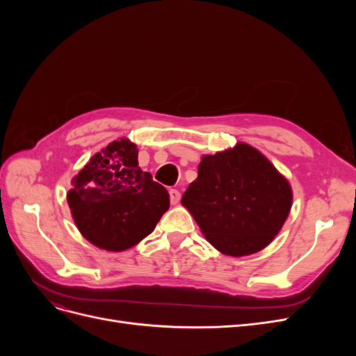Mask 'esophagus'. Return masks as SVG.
Returning <instances> with one entry per match:
<instances>
[{
	"label": "esophagus",
	"instance_id": "esophagus-1",
	"mask_svg": "<svg viewBox=\"0 0 356 356\" xmlns=\"http://www.w3.org/2000/svg\"><path fill=\"white\" fill-rule=\"evenodd\" d=\"M169 196H170V203H172V204H178V203H179V200H181V193H179V190L170 188V190H169Z\"/></svg>",
	"mask_w": 356,
	"mask_h": 356
}]
</instances>
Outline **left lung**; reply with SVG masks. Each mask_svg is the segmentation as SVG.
<instances>
[{"mask_svg":"<svg viewBox=\"0 0 356 356\" xmlns=\"http://www.w3.org/2000/svg\"><path fill=\"white\" fill-rule=\"evenodd\" d=\"M181 203L207 241L224 255H251L281 232L293 188L270 160L250 144L204 154Z\"/></svg>","mask_w":356,"mask_h":356,"instance_id":"8db88e82","label":"left lung"}]
</instances>
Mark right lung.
Masks as SVG:
<instances>
[{
	"instance_id": "1",
	"label": "right lung",
	"mask_w": 356,
	"mask_h": 356,
	"mask_svg": "<svg viewBox=\"0 0 356 356\" xmlns=\"http://www.w3.org/2000/svg\"><path fill=\"white\" fill-rule=\"evenodd\" d=\"M71 186L67 199L75 225L105 251L139 243L169 209L168 190L138 166V147L127 138L93 154Z\"/></svg>"
}]
</instances>
